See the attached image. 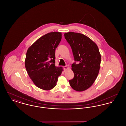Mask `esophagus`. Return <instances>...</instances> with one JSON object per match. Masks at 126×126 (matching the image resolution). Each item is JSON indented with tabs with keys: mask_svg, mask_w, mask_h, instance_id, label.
I'll return each instance as SVG.
<instances>
[{
	"mask_svg": "<svg viewBox=\"0 0 126 126\" xmlns=\"http://www.w3.org/2000/svg\"><path fill=\"white\" fill-rule=\"evenodd\" d=\"M63 68H64V70H66L68 69V66L66 65V66H64L63 67Z\"/></svg>",
	"mask_w": 126,
	"mask_h": 126,
	"instance_id": "esophagus-1",
	"label": "esophagus"
}]
</instances>
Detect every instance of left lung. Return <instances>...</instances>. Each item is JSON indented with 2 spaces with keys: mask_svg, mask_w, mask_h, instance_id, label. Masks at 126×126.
Here are the masks:
<instances>
[{
  "mask_svg": "<svg viewBox=\"0 0 126 126\" xmlns=\"http://www.w3.org/2000/svg\"><path fill=\"white\" fill-rule=\"evenodd\" d=\"M72 48L74 59L72 65L74 77L69 82L74 90L82 92L94 84L100 68L101 56L96 43L83 34L74 32L64 33Z\"/></svg>",
  "mask_w": 126,
  "mask_h": 126,
  "instance_id": "obj_1",
  "label": "left lung"
}]
</instances>
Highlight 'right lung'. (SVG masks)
Instances as JSON below:
<instances>
[{
    "label": "right lung",
    "instance_id": "obj_1",
    "mask_svg": "<svg viewBox=\"0 0 126 126\" xmlns=\"http://www.w3.org/2000/svg\"><path fill=\"white\" fill-rule=\"evenodd\" d=\"M61 38V32H49L38 39L27 49L25 68L33 83L40 89H53L63 71L62 67L55 65V49Z\"/></svg>",
    "mask_w": 126,
    "mask_h": 126
}]
</instances>
